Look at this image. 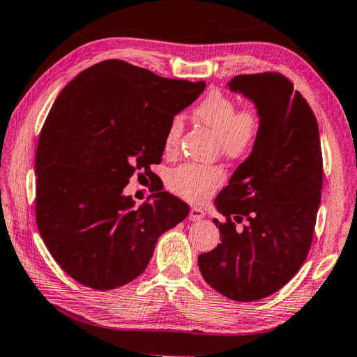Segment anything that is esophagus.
Segmentation results:
<instances>
[{
    "label": "esophagus",
    "mask_w": 357,
    "mask_h": 357,
    "mask_svg": "<svg viewBox=\"0 0 357 357\" xmlns=\"http://www.w3.org/2000/svg\"><path fill=\"white\" fill-rule=\"evenodd\" d=\"M204 217V211L202 209V208H197V206H193V208H190V213H189V219L192 220V222H198V220H202Z\"/></svg>",
    "instance_id": "34e87169"
}]
</instances>
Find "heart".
<instances>
[{"label": "heart", "instance_id": "heart-1", "mask_svg": "<svg viewBox=\"0 0 357 357\" xmlns=\"http://www.w3.org/2000/svg\"><path fill=\"white\" fill-rule=\"evenodd\" d=\"M195 116L213 132L219 140L220 151L229 159H244L255 149L263 129V114L255 104L236 108L229 96L211 91L195 107ZM183 121L173 118L164 137L165 153L176 151ZM225 173L219 167L185 164L168 174V187L173 193L190 202H202L222 185Z\"/></svg>", "mask_w": 357, "mask_h": 357}]
</instances>
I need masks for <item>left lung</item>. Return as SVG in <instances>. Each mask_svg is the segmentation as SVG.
Listing matches in <instances>:
<instances>
[{
  "label": "left lung",
  "instance_id": "obj_1",
  "mask_svg": "<svg viewBox=\"0 0 357 357\" xmlns=\"http://www.w3.org/2000/svg\"><path fill=\"white\" fill-rule=\"evenodd\" d=\"M233 93L263 114L252 154L215 198L220 244L198 257L203 279L239 302L258 301L287 285L310 250L323 189V155L315 114L277 72L236 75ZM248 220L239 230L234 221Z\"/></svg>",
  "mask_w": 357,
  "mask_h": 357
}]
</instances>
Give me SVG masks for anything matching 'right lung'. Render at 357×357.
<instances>
[{
	"label": "right lung",
	"mask_w": 357,
	"mask_h": 357,
	"mask_svg": "<svg viewBox=\"0 0 357 357\" xmlns=\"http://www.w3.org/2000/svg\"><path fill=\"white\" fill-rule=\"evenodd\" d=\"M121 59L80 72L53 104L36 154V222L72 279L99 291L137 279L157 239L189 214L162 189L135 206L124 187L153 173L170 121L204 91Z\"/></svg>",
	"instance_id": "right-lung-1"
}]
</instances>
